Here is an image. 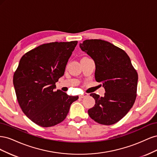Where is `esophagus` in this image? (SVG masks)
<instances>
[{
	"label": "esophagus",
	"instance_id": "esophagus-1",
	"mask_svg": "<svg viewBox=\"0 0 157 157\" xmlns=\"http://www.w3.org/2000/svg\"><path fill=\"white\" fill-rule=\"evenodd\" d=\"M86 96H88V94H83V95H80L79 98H84L86 97Z\"/></svg>",
	"mask_w": 157,
	"mask_h": 157
}]
</instances>
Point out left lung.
Wrapping results in <instances>:
<instances>
[{
	"label": "left lung",
	"mask_w": 157,
	"mask_h": 157,
	"mask_svg": "<svg viewBox=\"0 0 157 157\" xmlns=\"http://www.w3.org/2000/svg\"><path fill=\"white\" fill-rule=\"evenodd\" d=\"M96 64L95 78L102 82L103 97L91 94L96 103L88 111L94 121L111 125L121 120L136 101L138 75L124 50L107 41L90 39L80 44Z\"/></svg>",
	"instance_id": "obj_1"
}]
</instances>
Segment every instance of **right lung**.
Masks as SVG:
<instances>
[{"label": "right lung", "instance_id": "add662e5", "mask_svg": "<svg viewBox=\"0 0 157 157\" xmlns=\"http://www.w3.org/2000/svg\"><path fill=\"white\" fill-rule=\"evenodd\" d=\"M77 42L44 44L21 57L13 74V86L22 111L37 125L50 127L61 122L78 98L54 90Z\"/></svg>", "mask_w": 157, "mask_h": 157}]
</instances>
